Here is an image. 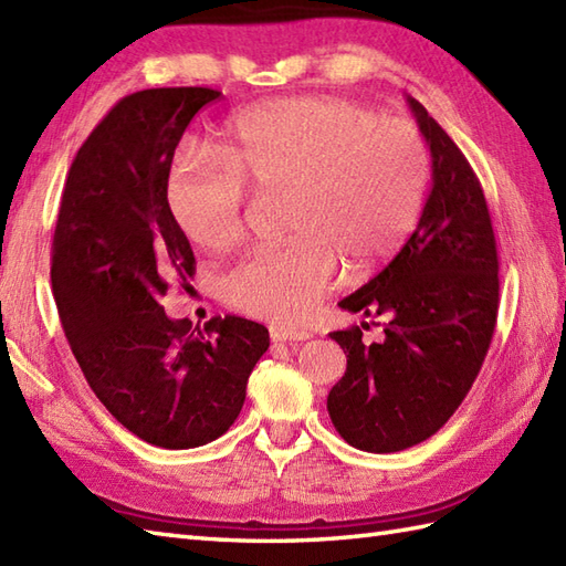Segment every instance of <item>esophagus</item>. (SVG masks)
Masks as SVG:
<instances>
[{
  "label": "esophagus",
  "mask_w": 566,
  "mask_h": 566,
  "mask_svg": "<svg viewBox=\"0 0 566 566\" xmlns=\"http://www.w3.org/2000/svg\"><path fill=\"white\" fill-rule=\"evenodd\" d=\"M272 343H302L308 340L311 333L302 328H286V326H270Z\"/></svg>",
  "instance_id": "esophagus-1"
}]
</instances>
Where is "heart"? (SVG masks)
<instances>
[{"instance_id": "1", "label": "heart", "mask_w": 566, "mask_h": 566, "mask_svg": "<svg viewBox=\"0 0 566 566\" xmlns=\"http://www.w3.org/2000/svg\"><path fill=\"white\" fill-rule=\"evenodd\" d=\"M428 185V143L413 124L350 99L296 97L238 114L219 158L179 155L165 199L187 240L219 252L243 235L245 187L284 195L292 238L233 264L221 292L250 316L296 323L328 290L335 260L359 274L403 245Z\"/></svg>"}]
</instances>
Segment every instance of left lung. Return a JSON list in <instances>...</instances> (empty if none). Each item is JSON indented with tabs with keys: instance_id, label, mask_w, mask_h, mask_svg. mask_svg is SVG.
<instances>
[{
	"instance_id": "obj_1",
	"label": "left lung",
	"mask_w": 566,
	"mask_h": 566,
	"mask_svg": "<svg viewBox=\"0 0 566 566\" xmlns=\"http://www.w3.org/2000/svg\"><path fill=\"white\" fill-rule=\"evenodd\" d=\"M432 158V189L411 238L375 280L338 304L384 318V338L333 331L347 355L328 394L345 442L399 452L448 423L482 369L499 314V255L484 189L426 106L406 99ZM375 323V321H371Z\"/></svg>"
}]
</instances>
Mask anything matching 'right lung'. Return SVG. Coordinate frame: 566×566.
<instances>
[{
  "label": "right lung",
  "mask_w": 566,
  "mask_h": 566,
  "mask_svg": "<svg viewBox=\"0 0 566 566\" xmlns=\"http://www.w3.org/2000/svg\"><path fill=\"white\" fill-rule=\"evenodd\" d=\"M209 87H158L116 102L67 172L51 284L84 379L118 423L155 448L189 450L233 426L270 333L213 316L167 318L160 298L189 286L195 252L167 209L175 148Z\"/></svg>",
  "instance_id": "right-lung-1"
}]
</instances>
